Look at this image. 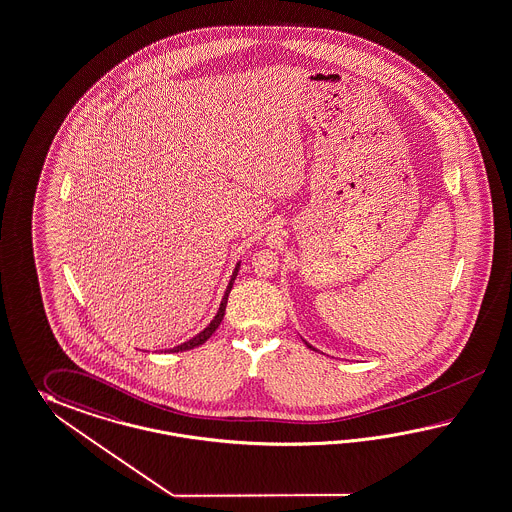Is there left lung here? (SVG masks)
<instances>
[{
	"instance_id": "1",
	"label": "left lung",
	"mask_w": 512,
	"mask_h": 512,
	"mask_svg": "<svg viewBox=\"0 0 512 512\" xmlns=\"http://www.w3.org/2000/svg\"><path fill=\"white\" fill-rule=\"evenodd\" d=\"M305 344H307V342H305ZM307 346H309V348H311V349H314V348H312L311 344H307Z\"/></svg>"
}]
</instances>
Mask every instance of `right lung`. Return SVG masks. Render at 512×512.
<instances>
[{"label":"right lung","mask_w":512,"mask_h":512,"mask_svg":"<svg viewBox=\"0 0 512 512\" xmlns=\"http://www.w3.org/2000/svg\"><path fill=\"white\" fill-rule=\"evenodd\" d=\"M238 274V266L235 268V272L231 275V281H229V287L225 290L224 300H222V305H220V311L218 314L214 316V320H212L211 324L207 325L203 331H201L200 335H196V337L192 338V340H188L185 344H181V346H177V348L170 349V351H187V349L198 348L201 344H205L209 338L212 337V333L218 329V325L222 324V320H224L225 314V305H227V298H229V292H231V287H233V283H235V279H237Z\"/></svg>","instance_id":"add662e5"}]
</instances>
